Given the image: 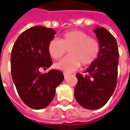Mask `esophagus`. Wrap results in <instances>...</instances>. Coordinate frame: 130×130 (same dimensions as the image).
Segmentation results:
<instances>
[{"mask_svg": "<svg viewBox=\"0 0 130 130\" xmlns=\"http://www.w3.org/2000/svg\"><path fill=\"white\" fill-rule=\"evenodd\" d=\"M68 74H63V76H64V79H67V77H68Z\"/></svg>", "mask_w": 130, "mask_h": 130, "instance_id": "1", "label": "esophagus"}]
</instances>
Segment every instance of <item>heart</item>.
<instances>
[{
  "label": "heart",
  "instance_id": "b5f03b06",
  "mask_svg": "<svg viewBox=\"0 0 130 130\" xmlns=\"http://www.w3.org/2000/svg\"><path fill=\"white\" fill-rule=\"evenodd\" d=\"M69 51V55L55 64L56 69L70 73L84 67L91 65L98 59L101 51L100 42L89 37L87 33L74 30L63 33L60 39H53L48 45V54L58 60Z\"/></svg>",
  "mask_w": 130,
  "mask_h": 130
}]
</instances>
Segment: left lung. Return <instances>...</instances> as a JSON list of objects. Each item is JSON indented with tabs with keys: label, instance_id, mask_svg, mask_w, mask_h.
Instances as JSON below:
<instances>
[{
	"label": "left lung",
	"instance_id": "obj_1",
	"mask_svg": "<svg viewBox=\"0 0 130 130\" xmlns=\"http://www.w3.org/2000/svg\"><path fill=\"white\" fill-rule=\"evenodd\" d=\"M94 32L100 43L98 59L84 71L76 74L78 82L74 96L84 108L97 109L102 107L112 96L117 85L119 51L115 38L106 28L97 27Z\"/></svg>",
	"mask_w": 130,
	"mask_h": 130
}]
</instances>
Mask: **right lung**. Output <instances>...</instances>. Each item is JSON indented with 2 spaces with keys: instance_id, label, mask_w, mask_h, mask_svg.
Wrapping results in <instances>:
<instances>
[{
  "instance_id": "add662e5",
  "label": "right lung",
  "mask_w": 130,
  "mask_h": 130,
  "mask_svg": "<svg viewBox=\"0 0 130 130\" xmlns=\"http://www.w3.org/2000/svg\"><path fill=\"white\" fill-rule=\"evenodd\" d=\"M56 34L52 28L32 27L18 36L12 48V79L21 99L34 109L46 107L54 98L56 88L64 79L63 73L58 70L40 72L53 63L48 45Z\"/></svg>"
}]
</instances>
